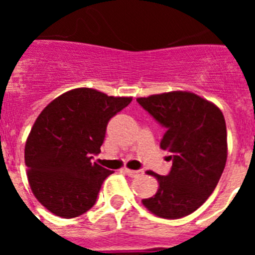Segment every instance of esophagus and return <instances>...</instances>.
<instances>
[{"label":"esophagus","instance_id":"esophagus-1","mask_svg":"<svg viewBox=\"0 0 255 255\" xmlns=\"http://www.w3.org/2000/svg\"><path fill=\"white\" fill-rule=\"evenodd\" d=\"M124 172L130 177H139L144 175L143 170H129V168H124Z\"/></svg>","mask_w":255,"mask_h":255}]
</instances>
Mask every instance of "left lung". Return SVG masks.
Here are the masks:
<instances>
[{
    "label": "left lung",
    "instance_id": "obj_1",
    "mask_svg": "<svg viewBox=\"0 0 255 255\" xmlns=\"http://www.w3.org/2000/svg\"><path fill=\"white\" fill-rule=\"evenodd\" d=\"M136 102L166 129L161 148L172 167L158 180V190L141 203L162 218H181L197 211L217 186L227 159V132L220 108L190 92H170Z\"/></svg>",
    "mask_w": 255,
    "mask_h": 255
}]
</instances>
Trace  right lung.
Listing matches in <instances>:
<instances>
[{
    "mask_svg": "<svg viewBox=\"0 0 255 255\" xmlns=\"http://www.w3.org/2000/svg\"><path fill=\"white\" fill-rule=\"evenodd\" d=\"M131 100L78 88L40 112L26 139L25 164L33 194L53 215L74 218L96 204L112 171L91 159L101 152L108 121Z\"/></svg>",
    "mask_w": 255,
    "mask_h": 255,
    "instance_id": "obj_1",
    "label": "right lung"
}]
</instances>
